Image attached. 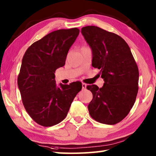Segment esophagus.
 Wrapping results in <instances>:
<instances>
[{
  "label": "esophagus",
  "instance_id": "obj_1",
  "mask_svg": "<svg viewBox=\"0 0 156 156\" xmlns=\"http://www.w3.org/2000/svg\"><path fill=\"white\" fill-rule=\"evenodd\" d=\"M87 87V84L85 83H82V88L83 89H85Z\"/></svg>",
  "mask_w": 156,
  "mask_h": 156
}]
</instances>
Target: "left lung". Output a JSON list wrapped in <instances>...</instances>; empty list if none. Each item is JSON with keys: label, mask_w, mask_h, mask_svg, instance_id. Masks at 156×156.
<instances>
[{"label": "left lung", "mask_w": 156, "mask_h": 156, "mask_svg": "<svg viewBox=\"0 0 156 156\" xmlns=\"http://www.w3.org/2000/svg\"><path fill=\"white\" fill-rule=\"evenodd\" d=\"M81 33L92 51V66L100 69L102 87L87 89L93 99L88 105L91 118L102 124L115 125L123 120L135 103L139 72L131 49L123 38L96 26H86Z\"/></svg>", "instance_id": "1"}]
</instances>
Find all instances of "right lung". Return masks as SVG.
<instances>
[{"label":"right lung","instance_id":"add662e5","mask_svg":"<svg viewBox=\"0 0 156 156\" xmlns=\"http://www.w3.org/2000/svg\"><path fill=\"white\" fill-rule=\"evenodd\" d=\"M80 30H59L34 43L25 51L18 77L23 104L38 125L51 126L65 119L82 83L57 86V69L65 65L67 53Z\"/></svg>","mask_w":156,"mask_h":156}]
</instances>
